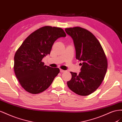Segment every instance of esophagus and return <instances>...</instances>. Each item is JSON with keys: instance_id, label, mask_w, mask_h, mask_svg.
Listing matches in <instances>:
<instances>
[{"instance_id": "obj_1", "label": "esophagus", "mask_w": 122, "mask_h": 122, "mask_svg": "<svg viewBox=\"0 0 122 122\" xmlns=\"http://www.w3.org/2000/svg\"><path fill=\"white\" fill-rule=\"evenodd\" d=\"M60 72H64L65 71L63 70V69H60Z\"/></svg>"}]
</instances>
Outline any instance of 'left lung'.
<instances>
[{
  "mask_svg": "<svg viewBox=\"0 0 122 122\" xmlns=\"http://www.w3.org/2000/svg\"><path fill=\"white\" fill-rule=\"evenodd\" d=\"M74 41L76 58L81 63L79 74L71 72V79L67 82L71 91L88 96L97 90L105 77L107 60L99 41L89 31L80 27L65 29Z\"/></svg>",
  "mask_w": 122,
  "mask_h": 122,
  "instance_id": "obj_1",
  "label": "left lung"
}]
</instances>
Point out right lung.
<instances>
[{"instance_id": "add662e5", "label": "right lung", "mask_w": 122, "mask_h": 122, "mask_svg": "<svg viewBox=\"0 0 122 122\" xmlns=\"http://www.w3.org/2000/svg\"><path fill=\"white\" fill-rule=\"evenodd\" d=\"M65 37V33L60 27L43 26L30 34L17 50L14 69L20 85L26 92L37 94L51 85L60 69L45 65L42 60L50 54L55 41Z\"/></svg>"}]
</instances>
